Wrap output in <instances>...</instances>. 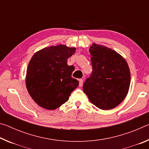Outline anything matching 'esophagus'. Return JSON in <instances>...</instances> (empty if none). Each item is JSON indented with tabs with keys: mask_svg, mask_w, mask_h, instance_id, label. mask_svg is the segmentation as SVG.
<instances>
[{
	"mask_svg": "<svg viewBox=\"0 0 149 149\" xmlns=\"http://www.w3.org/2000/svg\"><path fill=\"white\" fill-rule=\"evenodd\" d=\"M83 83H84V80H83L82 79H80L79 80V87H82Z\"/></svg>",
	"mask_w": 149,
	"mask_h": 149,
	"instance_id": "34e87169",
	"label": "esophagus"
}]
</instances>
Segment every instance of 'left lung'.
<instances>
[{"instance_id": "8db88e82", "label": "left lung", "mask_w": 149, "mask_h": 149, "mask_svg": "<svg viewBox=\"0 0 149 149\" xmlns=\"http://www.w3.org/2000/svg\"><path fill=\"white\" fill-rule=\"evenodd\" d=\"M93 72L84 84L89 101L108 110L122 102L129 91L131 74L125 59L115 50L93 43L89 49Z\"/></svg>"}]
</instances>
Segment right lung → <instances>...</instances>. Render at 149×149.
<instances>
[{"label":"right lung","instance_id":"obj_1","mask_svg":"<svg viewBox=\"0 0 149 149\" xmlns=\"http://www.w3.org/2000/svg\"><path fill=\"white\" fill-rule=\"evenodd\" d=\"M75 47L65 45L45 47L33 55L27 66L26 85L32 99L40 107L53 110L69 99L79 81L72 77L74 65L68 58Z\"/></svg>","mask_w":149,"mask_h":149}]
</instances>
